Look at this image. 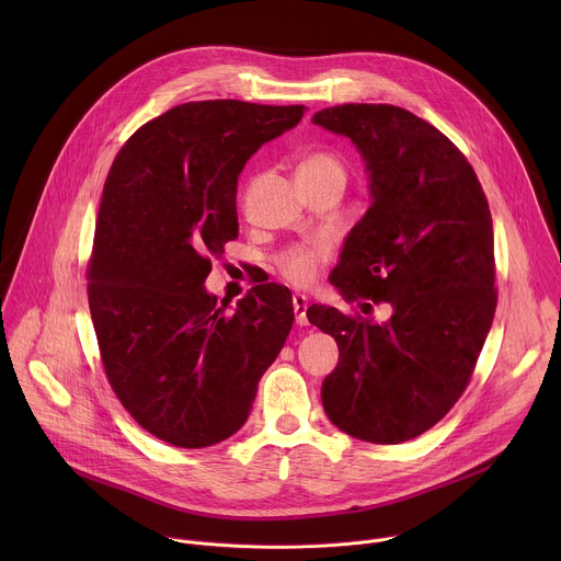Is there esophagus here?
Segmentation results:
<instances>
[{"label": "esophagus", "mask_w": 561, "mask_h": 561, "mask_svg": "<svg viewBox=\"0 0 561 561\" xmlns=\"http://www.w3.org/2000/svg\"><path fill=\"white\" fill-rule=\"evenodd\" d=\"M293 310H295V322L299 327H306L308 324V317H306L308 299L304 295H293Z\"/></svg>", "instance_id": "34e87169"}]
</instances>
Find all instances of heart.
<instances>
[{"mask_svg": "<svg viewBox=\"0 0 561 561\" xmlns=\"http://www.w3.org/2000/svg\"><path fill=\"white\" fill-rule=\"evenodd\" d=\"M342 171V162L333 152H314L299 167V171ZM331 257L329 244H314V247H288L275 255L277 273L293 286H308L322 264Z\"/></svg>", "mask_w": 561, "mask_h": 561, "instance_id": "heart-1", "label": "heart"}]
</instances>
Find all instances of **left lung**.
<instances>
[{"label": "left lung", "instance_id": "obj_1", "mask_svg": "<svg viewBox=\"0 0 561 561\" xmlns=\"http://www.w3.org/2000/svg\"><path fill=\"white\" fill-rule=\"evenodd\" d=\"M355 141L370 208L331 273L346 301L390 304L386 324L312 304L308 322L335 337L322 383L329 420L370 444H402L435 426L466 390L491 331L495 244L489 199L463 152L435 126L390 104L312 115Z\"/></svg>", "mask_w": 561, "mask_h": 561}]
</instances>
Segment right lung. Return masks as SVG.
Wrapping results in <instances>:
<instances>
[{"instance_id": "add662e5", "label": "right lung", "mask_w": 561, "mask_h": 561, "mask_svg": "<svg viewBox=\"0 0 561 561\" xmlns=\"http://www.w3.org/2000/svg\"><path fill=\"white\" fill-rule=\"evenodd\" d=\"M306 106L186 102L137 128L108 171L87 266L106 379L130 417L180 448L213 446L249 420L293 327V297L253 286L234 312L204 290L237 239V175Z\"/></svg>"}]
</instances>
